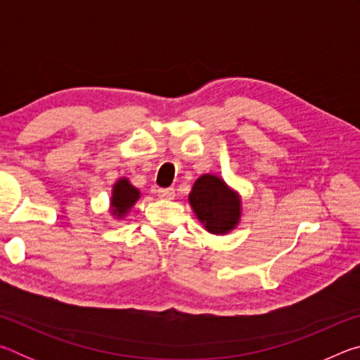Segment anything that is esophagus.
<instances>
[{
	"label": "esophagus",
	"mask_w": 360,
	"mask_h": 360,
	"mask_svg": "<svg viewBox=\"0 0 360 360\" xmlns=\"http://www.w3.org/2000/svg\"><path fill=\"white\" fill-rule=\"evenodd\" d=\"M158 197L163 200H173L174 198V188L167 187V188H158Z\"/></svg>",
	"instance_id": "34e87169"
}]
</instances>
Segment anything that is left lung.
<instances>
[{"instance_id":"left-lung-1","label":"left lung","mask_w":360,"mask_h":360,"mask_svg":"<svg viewBox=\"0 0 360 360\" xmlns=\"http://www.w3.org/2000/svg\"><path fill=\"white\" fill-rule=\"evenodd\" d=\"M188 205L206 231L227 235L238 227L243 216L241 195L216 174L205 173L193 182Z\"/></svg>"}]
</instances>
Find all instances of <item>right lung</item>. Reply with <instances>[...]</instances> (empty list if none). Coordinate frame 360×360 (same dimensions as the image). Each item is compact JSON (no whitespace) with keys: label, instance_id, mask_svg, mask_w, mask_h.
<instances>
[{"label":"right lung","instance_id":"obj_1","mask_svg":"<svg viewBox=\"0 0 360 360\" xmlns=\"http://www.w3.org/2000/svg\"><path fill=\"white\" fill-rule=\"evenodd\" d=\"M141 197V192L131 184L129 178H119L112 184L109 198V212L115 221H122Z\"/></svg>","mask_w":360,"mask_h":360}]
</instances>
